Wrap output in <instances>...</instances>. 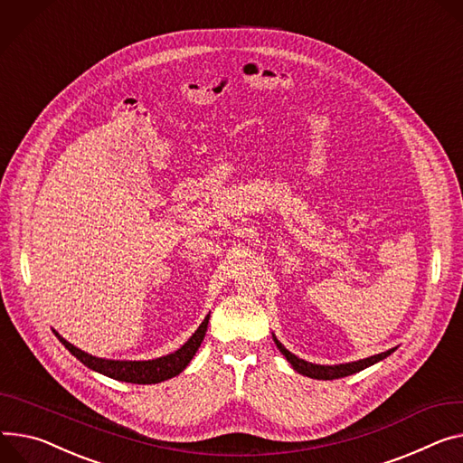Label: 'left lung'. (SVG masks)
Here are the masks:
<instances>
[{
    "instance_id": "1",
    "label": "left lung",
    "mask_w": 463,
    "mask_h": 463,
    "mask_svg": "<svg viewBox=\"0 0 463 463\" xmlns=\"http://www.w3.org/2000/svg\"><path fill=\"white\" fill-rule=\"evenodd\" d=\"M276 346L279 348V352L286 355L288 362L291 364V367L304 374V376H309V378H315V380H335V378H343V376H348V374H354V373H360L378 362H382L383 358H387V355L391 352H395V348H389L382 354H376V355H371V358H365V360H360V362H352V364H341V365H317V364H309L306 360H300L298 355H295L293 352H289L286 346H283L276 335H272Z\"/></svg>"
}]
</instances>
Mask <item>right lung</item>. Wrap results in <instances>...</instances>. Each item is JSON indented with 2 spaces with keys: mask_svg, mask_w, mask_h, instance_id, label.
<instances>
[{
  "mask_svg": "<svg viewBox=\"0 0 463 463\" xmlns=\"http://www.w3.org/2000/svg\"><path fill=\"white\" fill-rule=\"evenodd\" d=\"M207 323H209V315L203 318V323L198 326V330L189 337V341L184 346H180L168 355H161V358L148 360V362H120V360L96 358V355H90V354L80 350L78 346H74L72 343H68L55 330H53V334L83 365H87L89 369H92L99 374H105V376L120 380V382H129V383H159V382L177 376L191 364L196 350L200 348V345L205 337Z\"/></svg>",
  "mask_w": 463,
  "mask_h": 463,
  "instance_id": "right-lung-1",
  "label": "right lung"
}]
</instances>
